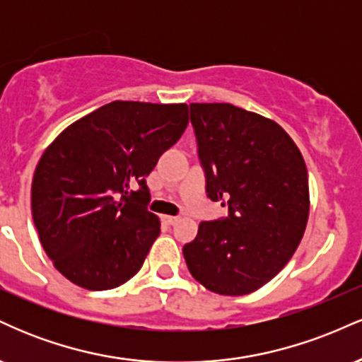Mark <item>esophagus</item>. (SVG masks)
Listing matches in <instances>:
<instances>
[{
  "instance_id": "obj_1",
  "label": "esophagus",
  "mask_w": 362,
  "mask_h": 362,
  "mask_svg": "<svg viewBox=\"0 0 362 362\" xmlns=\"http://www.w3.org/2000/svg\"><path fill=\"white\" fill-rule=\"evenodd\" d=\"M163 221L167 224H175L178 221V216H163Z\"/></svg>"
}]
</instances>
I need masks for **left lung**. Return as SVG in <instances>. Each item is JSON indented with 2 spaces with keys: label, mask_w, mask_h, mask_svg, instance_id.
Listing matches in <instances>:
<instances>
[{
  "label": "left lung",
  "mask_w": 362,
  "mask_h": 362,
  "mask_svg": "<svg viewBox=\"0 0 362 362\" xmlns=\"http://www.w3.org/2000/svg\"><path fill=\"white\" fill-rule=\"evenodd\" d=\"M190 124L207 197L228 216L199 224L184 259L206 289L242 296L277 276L301 242L305 160L279 124L231 103H190Z\"/></svg>",
  "instance_id": "obj_1"
}]
</instances>
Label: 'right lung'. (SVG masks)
Returning <instances> with one entry per match:
<instances>
[{"mask_svg":"<svg viewBox=\"0 0 362 362\" xmlns=\"http://www.w3.org/2000/svg\"><path fill=\"white\" fill-rule=\"evenodd\" d=\"M189 124L185 103L115 100L54 139L32 182V216L45 253L90 291L136 276L160 235L146 177Z\"/></svg>","mask_w":362,"mask_h":362,"instance_id":"1","label":"right lung"}]
</instances>
